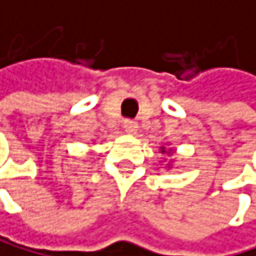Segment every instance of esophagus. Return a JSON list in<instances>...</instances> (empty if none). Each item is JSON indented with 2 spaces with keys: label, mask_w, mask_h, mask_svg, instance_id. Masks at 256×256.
Returning a JSON list of instances; mask_svg holds the SVG:
<instances>
[{
  "label": "esophagus",
  "mask_w": 256,
  "mask_h": 256,
  "mask_svg": "<svg viewBox=\"0 0 256 256\" xmlns=\"http://www.w3.org/2000/svg\"><path fill=\"white\" fill-rule=\"evenodd\" d=\"M122 127L127 134H135L138 129V124H137V121H134V119H126L122 122Z\"/></svg>",
  "instance_id": "1"
}]
</instances>
